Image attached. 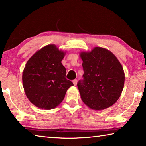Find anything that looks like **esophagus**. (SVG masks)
Masks as SVG:
<instances>
[{
	"mask_svg": "<svg viewBox=\"0 0 146 146\" xmlns=\"http://www.w3.org/2000/svg\"><path fill=\"white\" fill-rule=\"evenodd\" d=\"M77 80H76V79H75V80H73V84H74V86H76V84H77Z\"/></svg>",
	"mask_w": 146,
	"mask_h": 146,
	"instance_id": "obj_1",
	"label": "esophagus"
}]
</instances>
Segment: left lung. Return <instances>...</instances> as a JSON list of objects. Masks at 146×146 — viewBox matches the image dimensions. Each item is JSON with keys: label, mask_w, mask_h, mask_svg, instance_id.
Here are the masks:
<instances>
[{"label": "left lung", "mask_w": 146, "mask_h": 146, "mask_svg": "<svg viewBox=\"0 0 146 146\" xmlns=\"http://www.w3.org/2000/svg\"><path fill=\"white\" fill-rule=\"evenodd\" d=\"M84 80L77 86L83 102L93 110L110 107L120 97L124 86L125 74L122 64L111 51L95 47L91 51H82Z\"/></svg>", "instance_id": "8db88e82"}]
</instances>
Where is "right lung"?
Segmentation results:
<instances>
[{"label": "right lung", "instance_id": "right-lung-1", "mask_svg": "<svg viewBox=\"0 0 146 146\" xmlns=\"http://www.w3.org/2000/svg\"><path fill=\"white\" fill-rule=\"evenodd\" d=\"M66 53L55 44H49L36 51L26 64L23 88L29 100L36 107L48 110L55 108L73 86L66 79V70L61 62Z\"/></svg>", "mask_w": 146, "mask_h": 146}]
</instances>
